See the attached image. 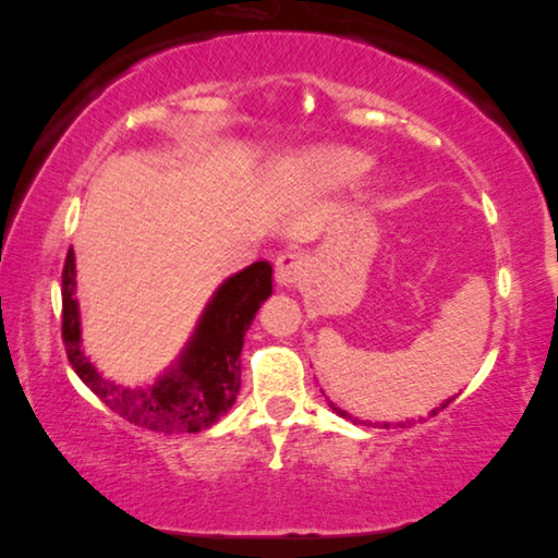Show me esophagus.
Listing matches in <instances>:
<instances>
[{
    "instance_id": "1",
    "label": "esophagus",
    "mask_w": 558,
    "mask_h": 558,
    "mask_svg": "<svg viewBox=\"0 0 558 558\" xmlns=\"http://www.w3.org/2000/svg\"><path fill=\"white\" fill-rule=\"evenodd\" d=\"M304 276V259L294 252H284L276 259V280L284 288H294V284Z\"/></svg>"
}]
</instances>
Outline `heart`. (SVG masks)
Returning a JSON list of instances; mask_svg holds the SVG:
<instances>
[{"instance_id": "obj_1", "label": "heart", "mask_w": 558, "mask_h": 558, "mask_svg": "<svg viewBox=\"0 0 558 558\" xmlns=\"http://www.w3.org/2000/svg\"><path fill=\"white\" fill-rule=\"evenodd\" d=\"M373 162L363 153H355L349 148H327L311 153L304 160L306 177L327 191L349 189V185L359 183Z\"/></svg>"}]
</instances>
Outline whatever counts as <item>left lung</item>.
Returning a JSON list of instances; mask_svg holds the SVG:
<instances>
[{"label": "left lung", "instance_id": "1", "mask_svg": "<svg viewBox=\"0 0 558 558\" xmlns=\"http://www.w3.org/2000/svg\"><path fill=\"white\" fill-rule=\"evenodd\" d=\"M452 401H454V398H448V401H446V403H442V405H440V408H434V410H432V412H428V417H436V415H438V412H440V410H442V408H448V405H450V403H452ZM330 408H332V410H335V412H337V415H339V417H344V420H351V422H359V424H361V420H355V417H351V415H349V412H347V410H341V408H337V405H335V403H332V401H330ZM422 420H424V417H422ZM363 424H373V422H363ZM408 424H412V422H398V424H396V426H401V428H403V426H408ZM375 426H379V428H389V426H391V424H389V422H384V424H379V422H375Z\"/></svg>", "mask_w": 558, "mask_h": 558}]
</instances>
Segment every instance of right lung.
I'll use <instances>...</instances> for the list:
<instances>
[{
	"mask_svg": "<svg viewBox=\"0 0 558 558\" xmlns=\"http://www.w3.org/2000/svg\"><path fill=\"white\" fill-rule=\"evenodd\" d=\"M75 252L63 266V344L77 377L126 422L157 434H197L233 408L240 391V351L256 311L274 292V268L254 262L223 280L174 367L153 387H122L104 377L82 351L75 299Z\"/></svg>",
	"mask_w": 558,
	"mask_h": 558,
	"instance_id": "add662e5",
	"label": "right lung"
}]
</instances>
